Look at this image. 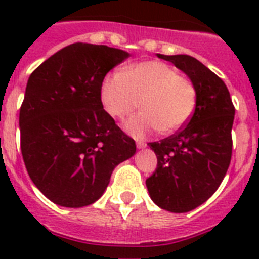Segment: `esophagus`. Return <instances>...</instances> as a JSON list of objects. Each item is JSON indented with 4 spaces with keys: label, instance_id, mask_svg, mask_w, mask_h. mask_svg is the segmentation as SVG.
I'll return each instance as SVG.
<instances>
[{
    "label": "esophagus",
    "instance_id": "obj_1",
    "mask_svg": "<svg viewBox=\"0 0 259 259\" xmlns=\"http://www.w3.org/2000/svg\"><path fill=\"white\" fill-rule=\"evenodd\" d=\"M145 146H146V144H144V142H141V141L137 142V148H138V149H144Z\"/></svg>",
    "mask_w": 259,
    "mask_h": 259
}]
</instances>
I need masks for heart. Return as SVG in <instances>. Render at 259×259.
<instances>
[{"mask_svg": "<svg viewBox=\"0 0 259 259\" xmlns=\"http://www.w3.org/2000/svg\"><path fill=\"white\" fill-rule=\"evenodd\" d=\"M99 97L103 109L119 119L136 111L141 101V113L123 123L126 132L137 138L156 130L170 134L181 129L192 117L197 102L195 84L157 60L107 74L102 80Z\"/></svg>", "mask_w": 259, "mask_h": 259, "instance_id": "obj_1", "label": "heart"}]
</instances>
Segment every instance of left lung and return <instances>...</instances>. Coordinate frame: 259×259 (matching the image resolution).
I'll return each instance as SVG.
<instances>
[{"label": "left lung", "instance_id": "obj_1", "mask_svg": "<svg viewBox=\"0 0 259 259\" xmlns=\"http://www.w3.org/2000/svg\"><path fill=\"white\" fill-rule=\"evenodd\" d=\"M195 84L197 102L181 130L149 142L157 169L146 179L150 199L170 212H188L208 200L229 169L233 152L234 109L225 82L189 55H161Z\"/></svg>", "mask_w": 259, "mask_h": 259}]
</instances>
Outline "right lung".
Instances as JSON below:
<instances>
[{
	"label": "right lung",
	"instance_id": "1",
	"mask_svg": "<svg viewBox=\"0 0 259 259\" xmlns=\"http://www.w3.org/2000/svg\"><path fill=\"white\" fill-rule=\"evenodd\" d=\"M129 56L75 42L30 74L20 109L21 153L30 180L55 204L95 203L114 168L136 153L134 140L115 125L99 97L106 74Z\"/></svg>",
	"mask_w": 259,
	"mask_h": 259
}]
</instances>
